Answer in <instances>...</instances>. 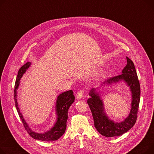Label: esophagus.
<instances>
[{
    "label": "esophagus",
    "mask_w": 154,
    "mask_h": 154,
    "mask_svg": "<svg viewBox=\"0 0 154 154\" xmlns=\"http://www.w3.org/2000/svg\"><path fill=\"white\" fill-rule=\"evenodd\" d=\"M84 94H85L84 90H79V91L77 92V94H76V97H77V99H81V98H82V97H83L84 95Z\"/></svg>",
    "instance_id": "obj_1"
}]
</instances>
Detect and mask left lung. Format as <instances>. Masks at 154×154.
Segmentation results:
<instances>
[{
	"label": "left lung",
	"mask_w": 154,
	"mask_h": 154,
	"mask_svg": "<svg viewBox=\"0 0 154 154\" xmlns=\"http://www.w3.org/2000/svg\"><path fill=\"white\" fill-rule=\"evenodd\" d=\"M127 64L122 70V74L109 78L102 83V85L116 83L119 80H125L131 88L132 92L131 110L128 117L120 123L115 122L108 119L104 112L103 101L100 100L99 94L95 88L90 90L89 95L91 98L87 100V103L94 118V125L100 134L107 137L119 136L125 134L135 125L140 102V87L135 66L132 61L126 57Z\"/></svg>",
	"instance_id": "8db88e82"
}]
</instances>
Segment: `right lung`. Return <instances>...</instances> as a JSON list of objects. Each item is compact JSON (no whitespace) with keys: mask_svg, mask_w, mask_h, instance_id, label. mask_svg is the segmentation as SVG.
I'll return each instance as SVG.
<instances>
[{"mask_svg":"<svg viewBox=\"0 0 154 154\" xmlns=\"http://www.w3.org/2000/svg\"><path fill=\"white\" fill-rule=\"evenodd\" d=\"M30 64L31 63H26L25 64L22 66L21 68H20L18 72V75L17 77L14 89V99L17 110L18 111V113L20 119H22L25 129L28 131L29 135L31 137L35 139L42 141L56 140L62 136L65 132L66 129V122L68 118V109L70 105L74 103L75 100L74 92L72 90H69L60 94V95L58 96L56 102V113L57 115V119L54 126L52 129L49 131L44 133V134H39V133H36L33 132L28 127L25 121L23 118L21 112H20V109L18 106L17 100V89L18 87L20 79L22 78L26 69H28Z\"/></svg>","mask_w":154,"mask_h":154,"instance_id":"obj_1","label":"right lung"}]
</instances>
